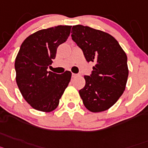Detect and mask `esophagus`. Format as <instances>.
I'll return each mask as SVG.
<instances>
[{"label": "esophagus", "instance_id": "1", "mask_svg": "<svg viewBox=\"0 0 148 148\" xmlns=\"http://www.w3.org/2000/svg\"><path fill=\"white\" fill-rule=\"evenodd\" d=\"M77 76H79V75H78V74H74V73L72 74L73 77H77Z\"/></svg>", "mask_w": 148, "mask_h": 148}]
</instances>
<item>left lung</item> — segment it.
Wrapping results in <instances>:
<instances>
[{
	"mask_svg": "<svg viewBox=\"0 0 148 148\" xmlns=\"http://www.w3.org/2000/svg\"><path fill=\"white\" fill-rule=\"evenodd\" d=\"M71 33L86 61L95 62L79 91L83 104L92 112L106 111L125 90L129 74L126 53L114 37L99 29L78 24L73 26Z\"/></svg>",
	"mask_w": 148,
	"mask_h": 148,
	"instance_id": "8db88e82",
	"label": "left lung"
}]
</instances>
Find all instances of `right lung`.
<instances>
[{"label": "right lung", "mask_w": 148, "mask_h": 148, "mask_svg": "<svg viewBox=\"0 0 148 148\" xmlns=\"http://www.w3.org/2000/svg\"><path fill=\"white\" fill-rule=\"evenodd\" d=\"M71 28L59 25L33 33L21 44L15 58L18 87L24 100L38 111L54 110L71 80L69 71L62 74L47 71L58 46L69 38Z\"/></svg>", "instance_id": "right-lung-1"}]
</instances>
